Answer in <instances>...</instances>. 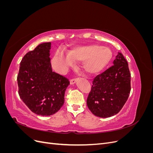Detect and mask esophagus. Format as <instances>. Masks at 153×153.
Instances as JSON below:
<instances>
[{"label": "esophagus", "mask_w": 153, "mask_h": 153, "mask_svg": "<svg viewBox=\"0 0 153 153\" xmlns=\"http://www.w3.org/2000/svg\"><path fill=\"white\" fill-rule=\"evenodd\" d=\"M77 80H78V78H73V79H71V80H70V84H71V85L75 84V83L77 82Z\"/></svg>", "instance_id": "1"}]
</instances>
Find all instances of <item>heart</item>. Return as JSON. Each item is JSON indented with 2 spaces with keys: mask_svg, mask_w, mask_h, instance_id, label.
I'll use <instances>...</instances> for the list:
<instances>
[{
  "mask_svg": "<svg viewBox=\"0 0 153 153\" xmlns=\"http://www.w3.org/2000/svg\"><path fill=\"white\" fill-rule=\"evenodd\" d=\"M112 57V50L108 47L96 44L82 45L71 50L69 55L56 51L52 58V64L57 70L64 71L74 65V61L84 62V71L88 75H95L104 70Z\"/></svg>",
  "mask_w": 153,
  "mask_h": 153,
  "instance_id": "b5f03b06",
  "label": "heart"
}]
</instances>
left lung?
Returning a JSON list of instances; mask_svg holds the SVG:
<instances>
[{"instance_id": "1", "label": "left lung", "mask_w": 153, "mask_h": 153, "mask_svg": "<svg viewBox=\"0 0 153 153\" xmlns=\"http://www.w3.org/2000/svg\"><path fill=\"white\" fill-rule=\"evenodd\" d=\"M113 63L94 78L87 100L88 108L99 117H110L119 113L130 93L131 74L126 60L119 52Z\"/></svg>"}]
</instances>
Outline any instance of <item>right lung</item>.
Returning <instances> with one entry per match:
<instances>
[{
    "label": "right lung",
    "instance_id": "right-lung-1",
    "mask_svg": "<svg viewBox=\"0 0 153 153\" xmlns=\"http://www.w3.org/2000/svg\"><path fill=\"white\" fill-rule=\"evenodd\" d=\"M50 49V42L43 43L27 53L17 76L21 100L32 112L42 116H50L61 109L69 85L66 77L52 71Z\"/></svg>",
    "mask_w": 153,
    "mask_h": 153
}]
</instances>
